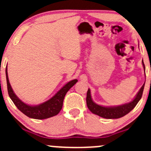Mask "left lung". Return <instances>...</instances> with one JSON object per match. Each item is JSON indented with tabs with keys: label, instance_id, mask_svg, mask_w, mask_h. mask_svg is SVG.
I'll list each match as a JSON object with an SVG mask.
<instances>
[{
	"label": "left lung",
	"instance_id": "obj_1",
	"mask_svg": "<svg viewBox=\"0 0 151 151\" xmlns=\"http://www.w3.org/2000/svg\"><path fill=\"white\" fill-rule=\"evenodd\" d=\"M142 65L144 69H145V67L144 62L142 61ZM145 83L139 89V92L136 95L133 100L132 101L126 104H123L122 105H118V106H104L101 105H99L96 104L93 101L91 98V91L90 89L88 90L87 92V97H86V103L88 109H90L91 112H93L95 115H99L104 118H107V119H116V118H120L121 117H123L130 112L135 107L137 103L139 102V100L141 99L142 96L143 90H144Z\"/></svg>",
	"mask_w": 151,
	"mask_h": 151
}]
</instances>
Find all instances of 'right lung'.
<instances>
[{
	"label": "right lung",
	"instance_id": "obj_1",
	"mask_svg": "<svg viewBox=\"0 0 151 151\" xmlns=\"http://www.w3.org/2000/svg\"><path fill=\"white\" fill-rule=\"evenodd\" d=\"M6 76L7 89H8L9 96L12 100L15 106L18 108L19 110L25 115L33 119H46L51 118L58 115L62 109L64 97L68 90L77 83V80H73L67 83L64 86L62 87L51 99L47 100L45 102L39 105H29L21 101L16 94L14 93L11 86L9 80L7 67L6 68Z\"/></svg>",
	"mask_w": 151,
	"mask_h": 151
}]
</instances>
